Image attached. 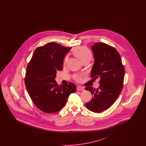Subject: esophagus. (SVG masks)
Masks as SVG:
<instances>
[{
	"mask_svg": "<svg viewBox=\"0 0 146 146\" xmlns=\"http://www.w3.org/2000/svg\"><path fill=\"white\" fill-rule=\"evenodd\" d=\"M76 90L78 91L84 90L83 87H82V86H77V87H76Z\"/></svg>",
	"mask_w": 146,
	"mask_h": 146,
	"instance_id": "34e87169",
	"label": "esophagus"
}]
</instances>
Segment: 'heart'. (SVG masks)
Here are the masks:
<instances>
[{
  "mask_svg": "<svg viewBox=\"0 0 146 146\" xmlns=\"http://www.w3.org/2000/svg\"><path fill=\"white\" fill-rule=\"evenodd\" d=\"M73 53L78 58H79L82 62L85 60H90L92 58V54L89 49L84 48V47H78L74 49ZM68 57L66 56L64 60V64H66L68 61ZM74 79L79 82L82 80V76L80 75H76L74 76Z\"/></svg>",
  "mask_w": 146,
  "mask_h": 146,
  "instance_id": "obj_1",
  "label": "heart"
}]
</instances>
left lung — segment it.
I'll return each instance as SVG.
<instances>
[{"label": "left lung", "mask_w": 146, "mask_h": 146, "mask_svg": "<svg viewBox=\"0 0 146 146\" xmlns=\"http://www.w3.org/2000/svg\"><path fill=\"white\" fill-rule=\"evenodd\" d=\"M94 64L91 72V78H100V86L96 89L86 87L92 98L86 103L91 111L100 113L109 108L118 98L124 85L125 68L118 51L102 42H95L91 47Z\"/></svg>", "instance_id": "8db88e82"}]
</instances>
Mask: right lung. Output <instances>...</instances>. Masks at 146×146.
<instances>
[{
  "label": "right lung",
  "instance_id": "add662e5",
  "mask_svg": "<svg viewBox=\"0 0 146 146\" xmlns=\"http://www.w3.org/2000/svg\"><path fill=\"white\" fill-rule=\"evenodd\" d=\"M70 48L49 42L35 50L28 63L25 83L33 102L40 111L51 114L61 110L70 94L76 90L72 83L60 86L56 73L63 70V61Z\"/></svg>",
  "mask_w": 146,
  "mask_h": 146
}]
</instances>
